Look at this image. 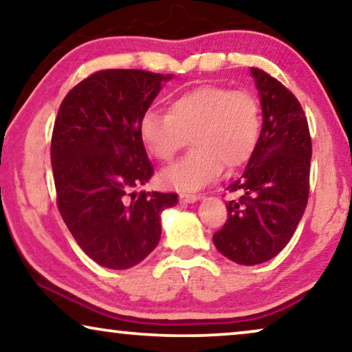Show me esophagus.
<instances>
[{
    "mask_svg": "<svg viewBox=\"0 0 352 352\" xmlns=\"http://www.w3.org/2000/svg\"><path fill=\"white\" fill-rule=\"evenodd\" d=\"M199 199H200V197L195 195V194H187V192H181V194H179L181 204H194V201H197Z\"/></svg>",
    "mask_w": 352,
    "mask_h": 352,
    "instance_id": "obj_1",
    "label": "esophagus"
}]
</instances>
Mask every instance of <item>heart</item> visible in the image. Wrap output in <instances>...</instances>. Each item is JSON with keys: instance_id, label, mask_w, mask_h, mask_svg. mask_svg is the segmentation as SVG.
I'll list each match as a JSON object with an SVG mask.
<instances>
[{"instance_id": "b5f03b06", "label": "heart", "mask_w": 352, "mask_h": 352, "mask_svg": "<svg viewBox=\"0 0 352 352\" xmlns=\"http://www.w3.org/2000/svg\"><path fill=\"white\" fill-rule=\"evenodd\" d=\"M261 105L252 93L218 85L187 89L170 100L168 113L147 110L139 120L146 151L171 162L187 138L189 155L160 173V182L176 190H199L228 170L252 158L261 134Z\"/></svg>"}]
</instances>
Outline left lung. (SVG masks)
<instances>
[{"label": "left lung", "instance_id": "1", "mask_svg": "<svg viewBox=\"0 0 352 352\" xmlns=\"http://www.w3.org/2000/svg\"><path fill=\"white\" fill-rule=\"evenodd\" d=\"M263 109V128L247 168L228 187L239 200L213 235L214 247L230 261L254 266L285 248L305 214L309 197L312 146L300 102L266 72L250 69Z\"/></svg>", "mask_w": 352, "mask_h": 352}]
</instances>
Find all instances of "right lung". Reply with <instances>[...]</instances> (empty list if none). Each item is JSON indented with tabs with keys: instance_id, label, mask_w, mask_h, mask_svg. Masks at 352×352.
I'll use <instances>...</instances> for the list:
<instances>
[{
	"instance_id": "right-lung-1",
	"label": "right lung",
	"mask_w": 352,
	"mask_h": 352,
	"mask_svg": "<svg viewBox=\"0 0 352 352\" xmlns=\"http://www.w3.org/2000/svg\"><path fill=\"white\" fill-rule=\"evenodd\" d=\"M173 75L100 70L62 100L51 139L57 206L80 248L100 266L129 269L162 235L177 194L138 192L153 175L139 120Z\"/></svg>"
}]
</instances>
